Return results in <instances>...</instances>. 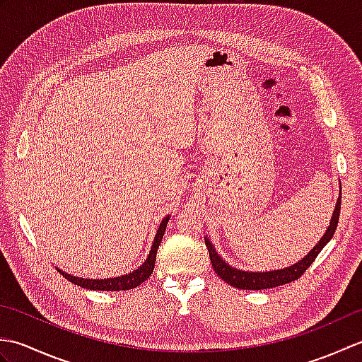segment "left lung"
<instances>
[{
  "mask_svg": "<svg viewBox=\"0 0 362 362\" xmlns=\"http://www.w3.org/2000/svg\"><path fill=\"white\" fill-rule=\"evenodd\" d=\"M339 211H341V193H339V197H337V202L334 206L332 221H329V226L325 230L324 236L319 240V243L308 252V255H305L302 259L297 261V263L291 264L288 267H283V269H276V271L249 272V271H243V269H236L233 266H230L226 259H222V257L216 252V249H214L211 241L205 236V244H206V249H209V253H210V259H211V266L214 269V272H216L226 283L232 284V286H235L238 289H257L258 291V289L281 286V284L294 281L302 276V274L313 264V261L316 259L320 250L324 249L325 245L329 243V240L333 238L334 230L337 227V221H339Z\"/></svg>",
  "mask_w": 362,
  "mask_h": 362,
  "instance_id": "left-lung-1",
  "label": "left lung"
}]
</instances>
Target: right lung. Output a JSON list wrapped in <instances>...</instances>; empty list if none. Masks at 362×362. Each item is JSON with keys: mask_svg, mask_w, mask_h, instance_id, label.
Here are the masks:
<instances>
[{"mask_svg": "<svg viewBox=\"0 0 362 362\" xmlns=\"http://www.w3.org/2000/svg\"><path fill=\"white\" fill-rule=\"evenodd\" d=\"M169 216L163 218V221L160 222V226L157 228V235L153 238V243L151 245V252L148 258L144 259V263L135 269L134 272L126 274V275H119V276H112V279H82V276H76L68 272H64L62 269L56 267L57 271L62 274L68 281H71L74 284H78L81 288L86 289H93V291H127V289H134L136 286H140L143 281H146L153 272V266H156V257H157V250L158 245L163 240L165 230L168 226Z\"/></svg>", "mask_w": 362, "mask_h": 362, "instance_id": "add662e5", "label": "right lung"}]
</instances>
